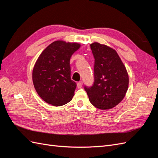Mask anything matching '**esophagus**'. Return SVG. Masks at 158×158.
<instances>
[{
	"label": "esophagus",
	"mask_w": 158,
	"mask_h": 158,
	"mask_svg": "<svg viewBox=\"0 0 158 158\" xmlns=\"http://www.w3.org/2000/svg\"><path fill=\"white\" fill-rule=\"evenodd\" d=\"M82 84H83V82H82V81H80V82H78L77 83V87L78 88H81L82 87Z\"/></svg>",
	"instance_id": "esophagus-1"
}]
</instances>
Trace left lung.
I'll return each instance as SVG.
<instances>
[{
  "label": "left lung",
  "mask_w": 158,
  "mask_h": 158,
  "mask_svg": "<svg viewBox=\"0 0 158 158\" xmlns=\"http://www.w3.org/2000/svg\"><path fill=\"white\" fill-rule=\"evenodd\" d=\"M94 63V82L84 86L90 103L98 109H112L125 98L128 88V75L117 51L95 42L90 45Z\"/></svg>",
  "instance_id": "8db88e82"
}]
</instances>
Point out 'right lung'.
<instances>
[{"label":"right lung","instance_id":"right-lung-1","mask_svg":"<svg viewBox=\"0 0 158 158\" xmlns=\"http://www.w3.org/2000/svg\"><path fill=\"white\" fill-rule=\"evenodd\" d=\"M80 47L77 43L56 41L38 57L32 80L37 93L46 103L61 106L73 99L76 84L70 78V59Z\"/></svg>","mask_w":158,"mask_h":158}]
</instances>
